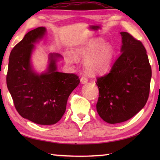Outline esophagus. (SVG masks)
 Instances as JSON below:
<instances>
[{
	"instance_id": "obj_1",
	"label": "esophagus",
	"mask_w": 160,
	"mask_h": 160,
	"mask_svg": "<svg viewBox=\"0 0 160 160\" xmlns=\"http://www.w3.org/2000/svg\"><path fill=\"white\" fill-rule=\"evenodd\" d=\"M80 81H81V83H82V84H85L88 82V79H87V78L86 76H82V78H81Z\"/></svg>"
}]
</instances>
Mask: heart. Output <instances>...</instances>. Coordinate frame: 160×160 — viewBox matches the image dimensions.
I'll return each instance as SVG.
<instances>
[{"mask_svg": "<svg viewBox=\"0 0 160 160\" xmlns=\"http://www.w3.org/2000/svg\"><path fill=\"white\" fill-rule=\"evenodd\" d=\"M103 43L104 40L101 38L92 39L75 50V55L78 58H87L84 65L90 74L103 73L111 65L114 55L113 49L108 44ZM67 60L70 64H74L77 58L73 54L69 53L67 56Z\"/></svg>", "mask_w": 160, "mask_h": 160, "instance_id": "heart-1", "label": "heart"}]
</instances>
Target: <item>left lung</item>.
Masks as SVG:
<instances>
[{"label":"left lung","instance_id":"left-lung-1","mask_svg":"<svg viewBox=\"0 0 160 160\" xmlns=\"http://www.w3.org/2000/svg\"><path fill=\"white\" fill-rule=\"evenodd\" d=\"M121 55L109 73L98 77L99 97L96 109L107 123L127 121L136 115L148 100L151 67L145 47L128 32H120Z\"/></svg>","mask_w":160,"mask_h":160}]
</instances>
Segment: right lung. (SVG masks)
<instances>
[{
  "label": "right lung",
  "instance_id": "right-lung-1",
  "mask_svg": "<svg viewBox=\"0 0 160 160\" xmlns=\"http://www.w3.org/2000/svg\"><path fill=\"white\" fill-rule=\"evenodd\" d=\"M43 27L27 33L10 53L7 86L16 111L25 119L42 125L57 123L66 111L68 98L79 84V77L74 73L56 71L60 54L50 53L46 73L33 71L30 62L35 43L45 35Z\"/></svg>",
  "mask_w": 160,
  "mask_h": 160
}]
</instances>
